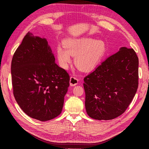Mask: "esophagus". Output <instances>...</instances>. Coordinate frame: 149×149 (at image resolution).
<instances>
[{"label":"esophagus","mask_w":149,"mask_h":149,"mask_svg":"<svg viewBox=\"0 0 149 149\" xmlns=\"http://www.w3.org/2000/svg\"><path fill=\"white\" fill-rule=\"evenodd\" d=\"M78 83V79L75 77H73V76H71V77L70 78V86H75Z\"/></svg>","instance_id":"1"}]
</instances>
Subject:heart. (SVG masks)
<instances>
[{
  "mask_svg": "<svg viewBox=\"0 0 149 149\" xmlns=\"http://www.w3.org/2000/svg\"><path fill=\"white\" fill-rule=\"evenodd\" d=\"M63 45L65 49L58 46L56 54L59 64L64 69L68 68L73 56L79 69L91 70L101 61L106 52L104 42L91 38L66 40Z\"/></svg>",
  "mask_w": 149,
  "mask_h": 149,
  "instance_id": "heart-1",
  "label": "heart"
}]
</instances>
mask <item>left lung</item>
<instances>
[{
  "instance_id": "1",
  "label": "left lung",
  "mask_w": 149,
  "mask_h": 149,
  "mask_svg": "<svg viewBox=\"0 0 149 149\" xmlns=\"http://www.w3.org/2000/svg\"><path fill=\"white\" fill-rule=\"evenodd\" d=\"M87 114L96 120L123 114L139 85V59L133 48L122 47L84 78Z\"/></svg>"
}]
</instances>
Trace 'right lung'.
I'll use <instances>...</instances> for the list:
<instances>
[{
    "mask_svg": "<svg viewBox=\"0 0 149 149\" xmlns=\"http://www.w3.org/2000/svg\"><path fill=\"white\" fill-rule=\"evenodd\" d=\"M11 74L13 96L26 115L47 121L61 114L70 76L45 38L26 34L13 55Z\"/></svg>",
    "mask_w": 149,
    "mask_h": 149,
    "instance_id": "right-lung-1",
    "label": "right lung"
}]
</instances>
